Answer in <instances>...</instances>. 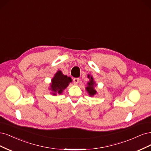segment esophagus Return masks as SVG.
Instances as JSON below:
<instances>
[{
    "instance_id": "34e87169",
    "label": "esophagus",
    "mask_w": 151,
    "mask_h": 151,
    "mask_svg": "<svg viewBox=\"0 0 151 151\" xmlns=\"http://www.w3.org/2000/svg\"><path fill=\"white\" fill-rule=\"evenodd\" d=\"M80 81V78H74L73 79V83L75 85H77L78 84V82Z\"/></svg>"
}]
</instances>
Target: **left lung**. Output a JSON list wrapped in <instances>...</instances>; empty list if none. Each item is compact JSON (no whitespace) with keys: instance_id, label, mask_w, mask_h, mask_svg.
Returning <instances> with one entry per match:
<instances>
[{"instance_id":"8db88e82","label":"left lung","mask_w":151,"mask_h":151,"mask_svg":"<svg viewBox=\"0 0 151 151\" xmlns=\"http://www.w3.org/2000/svg\"><path fill=\"white\" fill-rule=\"evenodd\" d=\"M90 79L89 81L87 83V86L86 87V90L88 92V93L90 96H93L97 93L96 90L95 89V86H96L97 85L96 84L95 81L93 80V78L91 75L89 74L87 76Z\"/></svg>"}]
</instances>
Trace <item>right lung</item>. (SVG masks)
Instances as JSON below:
<instances>
[{
  "label": "right lung",
  "mask_w": 151,
  "mask_h": 151,
  "mask_svg": "<svg viewBox=\"0 0 151 151\" xmlns=\"http://www.w3.org/2000/svg\"><path fill=\"white\" fill-rule=\"evenodd\" d=\"M71 81L70 77L63 75L61 71L58 70L52 78L50 83V90L51 91V94L54 96L57 94L61 95Z\"/></svg>",
  "instance_id": "right-lung-1"
}]
</instances>
